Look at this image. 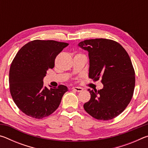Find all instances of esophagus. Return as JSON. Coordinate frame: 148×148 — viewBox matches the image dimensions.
Here are the masks:
<instances>
[{"label":"esophagus","instance_id":"esophagus-1","mask_svg":"<svg viewBox=\"0 0 148 148\" xmlns=\"http://www.w3.org/2000/svg\"><path fill=\"white\" fill-rule=\"evenodd\" d=\"M73 90H75V91H77V92H81L83 91V88H82V87H74L72 88Z\"/></svg>","mask_w":148,"mask_h":148}]
</instances>
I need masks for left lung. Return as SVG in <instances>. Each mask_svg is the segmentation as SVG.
Segmentation results:
<instances>
[{
  "mask_svg": "<svg viewBox=\"0 0 148 148\" xmlns=\"http://www.w3.org/2000/svg\"><path fill=\"white\" fill-rule=\"evenodd\" d=\"M79 46L89 52V77L104 87L88 89L91 99L84 104L86 111L99 120H109L121 114L133 96L135 72L131 58L123 46L106 38L86 40Z\"/></svg>",
  "mask_w": 148,
  "mask_h": 148,
  "instance_id": "1",
  "label": "left lung"
}]
</instances>
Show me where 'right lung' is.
Wrapping results in <instances>:
<instances>
[{
  "instance_id": "1",
  "label": "right lung",
  "mask_w": 148,
  "mask_h": 148,
  "mask_svg": "<svg viewBox=\"0 0 148 148\" xmlns=\"http://www.w3.org/2000/svg\"><path fill=\"white\" fill-rule=\"evenodd\" d=\"M68 43L35 40L19 49L9 72L10 91L15 104L27 116L36 119L49 116L58 108L68 89L60 85L47 89L43 78L53 69L55 59Z\"/></svg>"
}]
</instances>
